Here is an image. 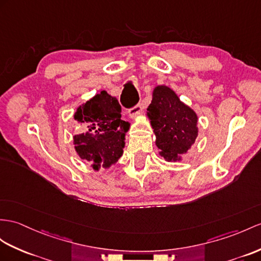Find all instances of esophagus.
<instances>
[{
  "instance_id": "34e87169",
  "label": "esophagus",
  "mask_w": 261,
  "mask_h": 261,
  "mask_svg": "<svg viewBox=\"0 0 261 261\" xmlns=\"http://www.w3.org/2000/svg\"><path fill=\"white\" fill-rule=\"evenodd\" d=\"M141 112H142V104H137L135 107H133V109L128 111V116L130 118H135L139 115V114H141Z\"/></svg>"
}]
</instances>
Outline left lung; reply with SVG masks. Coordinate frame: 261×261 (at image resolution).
<instances>
[{
	"label": "left lung",
	"mask_w": 261,
	"mask_h": 261,
	"mask_svg": "<svg viewBox=\"0 0 261 261\" xmlns=\"http://www.w3.org/2000/svg\"><path fill=\"white\" fill-rule=\"evenodd\" d=\"M147 117L160 155L166 162H181V155L187 154L198 136L196 112L170 87L157 85L152 91Z\"/></svg>",
	"instance_id": "8db88e82"
}]
</instances>
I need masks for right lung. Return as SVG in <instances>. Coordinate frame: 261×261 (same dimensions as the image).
I'll return each mask as SVG.
<instances>
[{
	"label": "right lung",
	"mask_w": 261,
	"mask_h": 261,
	"mask_svg": "<svg viewBox=\"0 0 261 261\" xmlns=\"http://www.w3.org/2000/svg\"><path fill=\"white\" fill-rule=\"evenodd\" d=\"M120 105L106 91L96 94L80 105L74 119L84 130L73 136L80 158L90 162L94 170L110 168L123 155L125 136L130 124L120 119Z\"/></svg>",
	"instance_id": "obj_1"
}]
</instances>
